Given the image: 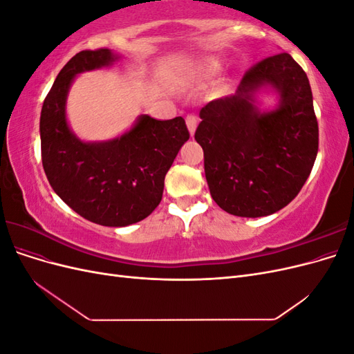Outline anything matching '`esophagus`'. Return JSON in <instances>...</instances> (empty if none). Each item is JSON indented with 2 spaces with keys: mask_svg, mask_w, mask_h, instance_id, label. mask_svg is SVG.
<instances>
[{
  "mask_svg": "<svg viewBox=\"0 0 354 354\" xmlns=\"http://www.w3.org/2000/svg\"><path fill=\"white\" fill-rule=\"evenodd\" d=\"M186 124H187V128H189V131H190V136L194 137L195 130H196V127H198V118L195 115H187Z\"/></svg>",
  "mask_w": 354,
  "mask_h": 354,
  "instance_id": "esophagus-1",
  "label": "esophagus"
}]
</instances>
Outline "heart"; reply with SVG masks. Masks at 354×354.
I'll use <instances>...</instances> for the list:
<instances>
[{"label": "heart", "instance_id": "1", "mask_svg": "<svg viewBox=\"0 0 354 354\" xmlns=\"http://www.w3.org/2000/svg\"><path fill=\"white\" fill-rule=\"evenodd\" d=\"M218 69H220V63L217 60H209L205 65V71L208 73H214V72H217Z\"/></svg>", "mask_w": 354, "mask_h": 354}]
</instances>
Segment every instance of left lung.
<instances>
[{"label": "left lung", "instance_id": "left-lung-1", "mask_svg": "<svg viewBox=\"0 0 354 354\" xmlns=\"http://www.w3.org/2000/svg\"><path fill=\"white\" fill-rule=\"evenodd\" d=\"M272 86L280 104L261 113L254 93ZM195 140L203 149L209 194L238 217L282 209L304 186L319 147L313 95L301 66L288 55L270 56L243 75L238 91L199 112Z\"/></svg>", "mask_w": 354, "mask_h": 354}]
</instances>
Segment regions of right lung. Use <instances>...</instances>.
I'll return each mask as SVG.
<instances>
[{
  "label": "right lung",
  "mask_w": 354,
  "mask_h": 354,
  "mask_svg": "<svg viewBox=\"0 0 354 354\" xmlns=\"http://www.w3.org/2000/svg\"><path fill=\"white\" fill-rule=\"evenodd\" d=\"M115 60L109 48L75 55L42 104L39 134L42 167L60 199L88 221L124 227L159 205L165 174L190 134L181 116L158 121L142 115L131 130L112 140H80L66 121L71 84L78 73L111 66Z\"/></svg>",
  "instance_id": "1"
}]
</instances>
